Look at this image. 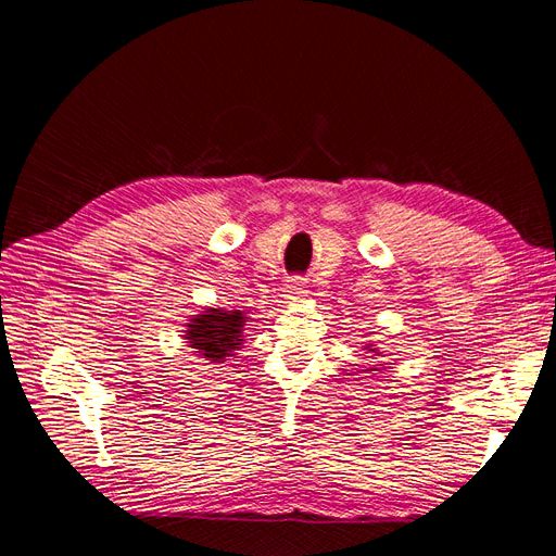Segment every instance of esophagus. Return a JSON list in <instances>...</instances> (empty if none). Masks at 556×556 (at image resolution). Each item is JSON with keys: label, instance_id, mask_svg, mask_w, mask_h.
<instances>
[{"label": "esophagus", "instance_id": "obj_1", "mask_svg": "<svg viewBox=\"0 0 556 556\" xmlns=\"http://www.w3.org/2000/svg\"><path fill=\"white\" fill-rule=\"evenodd\" d=\"M308 294V290H306V282H304V278H292V280H288V296L290 299H304Z\"/></svg>", "mask_w": 556, "mask_h": 556}]
</instances>
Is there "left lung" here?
<instances>
[{"instance_id":"left-lung-1","label":"left lung","mask_w":556,"mask_h":556,"mask_svg":"<svg viewBox=\"0 0 556 556\" xmlns=\"http://www.w3.org/2000/svg\"><path fill=\"white\" fill-rule=\"evenodd\" d=\"M366 350H371V352H376V355H380V352H378V348H376V345H371V343H368V345H366ZM371 371H378V368H371Z\"/></svg>"}]
</instances>
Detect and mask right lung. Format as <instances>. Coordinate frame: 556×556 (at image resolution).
<instances>
[{
    "instance_id": "add662e5",
    "label": "right lung",
    "mask_w": 556,
    "mask_h": 556,
    "mask_svg": "<svg viewBox=\"0 0 556 556\" xmlns=\"http://www.w3.org/2000/svg\"><path fill=\"white\" fill-rule=\"evenodd\" d=\"M245 323L248 317L241 311L206 308L190 319L185 339L199 352V357L215 364L231 357L233 350L241 348Z\"/></svg>"
}]
</instances>
